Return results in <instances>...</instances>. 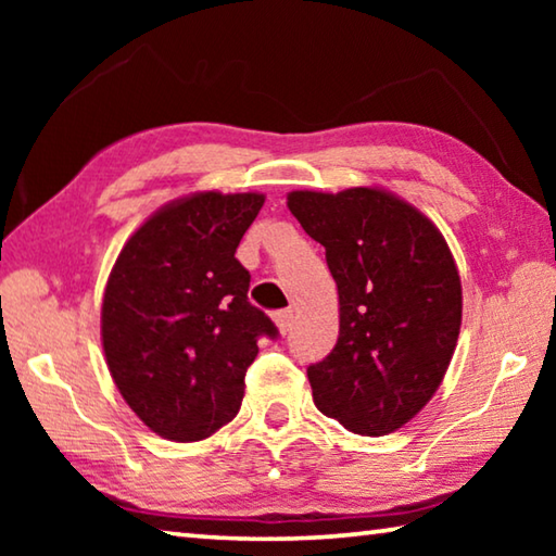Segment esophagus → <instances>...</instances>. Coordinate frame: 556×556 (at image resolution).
I'll return each instance as SVG.
<instances>
[{"mask_svg":"<svg viewBox=\"0 0 556 556\" xmlns=\"http://www.w3.org/2000/svg\"><path fill=\"white\" fill-rule=\"evenodd\" d=\"M275 324L279 328V333L287 336L291 331V324H294V314H291L289 308H287V312H277L275 314Z\"/></svg>","mask_w":556,"mask_h":556,"instance_id":"34e87169","label":"esophagus"}]
</instances>
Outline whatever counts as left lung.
<instances>
[{"label": "left lung", "instance_id": "left-lung-1", "mask_svg": "<svg viewBox=\"0 0 556 556\" xmlns=\"http://www.w3.org/2000/svg\"><path fill=\"white\" fill-rule=\"evenodd\" d=\"M287 205L326 248L341 331L308 365L314 404L363 437L400 429L444 380L460 331V279L444 235L380 188L291 191Z\"/></svg>", "mask_w": 556, "mask_h": 556}]
</instances>
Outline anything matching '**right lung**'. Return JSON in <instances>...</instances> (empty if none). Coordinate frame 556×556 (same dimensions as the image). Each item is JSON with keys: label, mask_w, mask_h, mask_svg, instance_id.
<instances>
[{"label": "right lung", "mask_w": 556, "mask_h": 556, "mask_svg": "<svg viewBox=\"0 0 556 556\" xmlns=\"http://www.w3.org/2000/svg\"><path fill=\"white\" fill-rule=\"evenodd\" d=\"M262 193H193L156 211L122 248L102 299V348L125 402L168 441L232 421L257 338H277L248 301L235 250Z\"/></svg>", "instance_id": "add662e5"}]
</instances>
